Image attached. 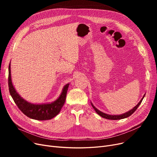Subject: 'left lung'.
Returning <instances> with one entry per match:
<instances>
[{
  "mask_svg": "<svg viewBox=\"0 0 157 157\" xmlns=\"http://www.w3.org/2000/svg\"><path fill=\"white\" fill-rule=\"evenodd\" d=\"M144 96H145V94L144 95L143 97L141 98V100L139 101V102L134 107V108L130 110L129 111H128V112H127V113H124V114H120V115H110V114H108L104 113L101 112V111L95 108V107L92 104V103H91V104H92V107H93V108H94V109H95V111H96V113H97L98 115H100V116H101V117H102V118H105V119L113 120H121V119H123V118H126L130 117L131 114H132L136 111V110L137 109V108L139 106V105L141 104V102H142V101H143V98H144Z\"/></svg>",
  "mask_w": 157,
  "mask_h": 157,
  "instance_id": "left-lung-1",
  "label": "left lung"
}]
</instances>
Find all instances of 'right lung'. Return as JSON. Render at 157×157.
Listing matches in <instances>:
<instances>
[{
    "mask_svg": "<svg viewBox=\"0 0 157 157\" xmlns=\"http://www.w3.org/2000/svg\"><path fill=\"white\" fill-rule=\"evenodd\" d=\"M11 75V64L10 63L9 77H8L10 93L15 104L27 117L37 120H47L54 118L60 113L65 101L69 83H67L63 86L60 95L55 101L52 103L36 104L30 103L24 100V98L18 94L13 85Z\"/></svg>",
    "mask_w": 157,
    "mask_h": 157,
    "instance_id": "right-lung-1",
    "label": "right lung"
}]
</instances>
